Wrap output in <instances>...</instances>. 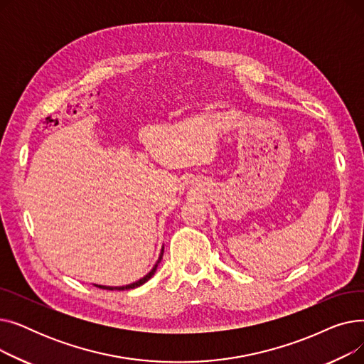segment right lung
<instances>
[{"mask_svg": "<svg viewBox=\"0 0 364 364\" xmlns=\"http://www.w3.org/2000/svg\"><path fill=\"white\" fill-rule=\"evenodd\" d=\"M162 257H164V246H162V250H161V254H159V258H158L156 264L153 265V269H151L146 276H143L140 280H137V282L129 283V284H124V286H105V284H94V286H97V288H100V289H107V291H127V289L139 288V286L144 284L147 280H150V279H151V276H153V274L156 273V270H158V265H159V262L162 261Z\"/></svg>", "mask_w": 364, "mask_h": 364, "instance_id": "right-lung-1", "label": "right lung"}]
</instances>
